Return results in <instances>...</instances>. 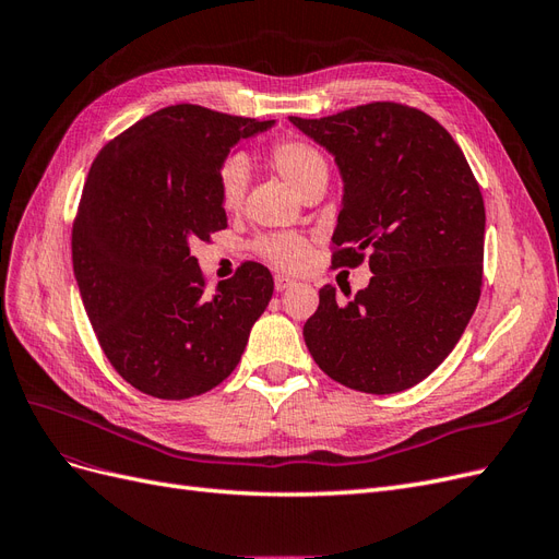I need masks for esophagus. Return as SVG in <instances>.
I'll use <instances>...</instances> for the list:
<instances>
[{"label": "esophagus", "instance_id": "esophagus-1", "mask_svg": "<svg viewBox=\"0 0 559 559\" xmlns=\"http://www.w3.org/2000/svg\"><path fill=\"white\" fill-rule=\"evenodd\" d=\"M294 284H296V280L286 277V275H277V277H275V289H277V292H286V289H292Z\"/></svg>", "mask_w": 559, "mask_h": 559}]
</instances>
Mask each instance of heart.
Returning <instances> with one entry per match:
<instances>
[{
	"label": "heart",
	"mask_w": 559,
	"mask_h": 559,
	"mask_svg": "<svg viewBox=\"0 0 559 559\" xmlns=\"http://www.w3.org/2000/svg\"><path fill=\"white\" fill-rule=\"evenodd\" d=\"M267 165L306 195L314 186L326 183L329 160L317 144L300 138H282L267 148ZM247 191V170L242 160L230 158L216 177V198L226 212L240 210ZM261 257L280 270H300L310 259V240L298 233H275L257 242Z\"/></svg>",
	"instance_id": "1"
}]
</instances>
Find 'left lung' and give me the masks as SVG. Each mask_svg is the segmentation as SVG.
<instances>
[{
	"label": "left lung",
	"instance_id": "left-lung-1",
	"mask_svg": "<svg viewBox=\"0 0 559 559\" xmlns=\"http://www.w3.org/2000/svg\"><path fill=\"white\" fill-rule=\"evenodd\" d=\"M292 123L326 146L345 181L331 265L373 277L349 300L319 289L302 326L329 378L396 394L443 364L478 306L485 253L480 186L452 134L401 103H368Z\"/></svg>",
	"mask_w": 559,
	"mask_h": 559
}]
</instances>
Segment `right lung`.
<instances>
[{"label":"right lung","mask_w":559,"mask_h":559,"mask_svg":"<svg viewBox=\"0 0 559 559\" xmlns=\"http://www.w3.org/2000/svg\"><path fill=\"white\" fill-rule=\"evenodd\" d=\"M275 121L173 105L99 151L72 226L83 308L114 370L140 392L181 401L240 364L273 298V275L245 261L207 294L195 240L228 226L216 177L228 151Z\"/></svg>","instance_id":"obj_1"}]
</instances>
